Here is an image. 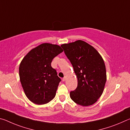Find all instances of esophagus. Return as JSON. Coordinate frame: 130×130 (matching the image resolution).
<instances>
[{
    "label": "esophagus",
    "instance_id": "esophagus-1",
    "mask_svg": "<svg viewBox=\"0 0 130 130\" xmlns=\"http://www.w3.org/2000/svg\"><path fill=\"white\" fill-rule=\"evenodd\" d=\"M66 80H67V77L65 76L64 77H63V78H62V81H65Z\"/></svg>",
    "mask_w": 130,
    "mask_h": 130
}]
</instances>
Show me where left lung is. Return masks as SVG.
Masks as SVG:
<instances>
[{"label":"left lung","instance_id":"left-lung-1","mask_svg":"<svg viewBox=\"0 0 130 130\" xmlns=\"http://www.w3.org/2000/svg\"><path fill=\"white\" fill-rule=\"evenodd\" d=\"M61 46L77 78V87L70 92V98L84 107L93 104L102 96L107 80L102 57L92 46L81 40Z\"/></svg>","mask_w":130,"mask_h":130}]
</instances>
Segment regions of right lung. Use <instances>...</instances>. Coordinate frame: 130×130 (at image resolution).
Here are the masks:
<instances>
[{
    "label": "right lung",
    "mask_w": 130,
    "mask_h": 130,
    "mask_svg": "<svg viewBox=\"0 0 130 130\" xmlns=\"http://www.w3.org/2000/svg\"><path fill=\"white\" fill-rule=\"evenodd\" d=\"M62 52L60 46L44 43L31 50L22 60L19 68L22 87L34 104H46L56 96L61 79L51 63Z\"/></svg>",
    "instance_id": "right-lung-1"
}]
</instances>
